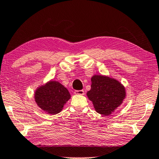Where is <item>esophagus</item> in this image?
Returning <instances> with one entry per match:
<instances>
[{
	"instance_id": "esophagus-1",
	"label": "esophagus",
	"mask_w": 159,
	"mask_h": 159,
	"mask_svg": "<svg viewBox=\"0 0 159 159\" xmlns=\"http://www.w3.org/2000/svg\"><path fill=\"white\" fill-rule=\"evenodd\" d=\"M74 93H75V94H77V95H84V90H75Z\"/></svg>"
}]
</instances>
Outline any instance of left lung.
I'll return each mask as SVG.
<instances>
[{
    "label": "left lung",
    "mask_w": 159,
    "mask_h": 159,
    "mask_svg": "<svg viewBox=\"0 0 159 159\" xmlns=\"http://www.w3.org/2000/svg\"><path fill=\"white\" fill-rule=\"evenodd\" d=\"M91 81V89L86 95L92 102L95 111L102 115H111L125 99V88L117 80L108 76L94 75Z\"/></svg>",
    "instance_id": "left-lung-1"
}]
</instances>
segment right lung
I'll list each match as a JSON object with an SVG mask.
<instances>
[{"mask_svg":"<svg viewBox=\"0 0 159 159\" xmlns=\"http://www.w3.org/2000/svg\"><path fill=\"white\" fill-rule=\"evenodd\" d=\"M70 98L68 90L60 82L50 81L35 90V101L48 114H57Z\"/></svg>","mask_w":159,"mask_h":159,"instance_id":"add662e5","label":"right lung"}]
</instances>
